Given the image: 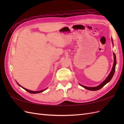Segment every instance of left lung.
Masks as SVG:
<instances>
[{"instance_id": "obj_1", "label": "left lung", "mask_w": 124, "mask_h": 124, "mask_svg": "<svg viewBox=\"0 0 124 124\" xmlns=\"http://www.w3.org/2000/svg\"><path fill=\"white\" fill-rule=\"evenodd\" d=\"M112 43L113 44V40L112 39ZM113 56H114V63H113V67H112V70L111 71V72L110 73V74H108V77L106 78V80H105L102 83H101L98 86H96V87H87V86H84L81 84H79L81 86H82L83 87L86 88V89L89 90V91H97V90H99V89H101V88L103 87L105 85L107 84L108 83V82H109L111 81V80L112 79V78H113L114 72H115V67H116V55L114 53H113Z\"/></svg>"}]
</instances>
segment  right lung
<instances>
[{
  "instance_id": "right-lung-1",
  "label": "right lung",
  "mask_w": 124,
  "mask_h": 124,
  "mask_svg": "<svg viewBox=\"0 0 124 124\" xmlns=\"http://www.w3.org/2000/svg\"><path fill=\"white\" fill-rule=\"evenodd\" d=\"M16 83H17V84L19 85L20 87H21L22 88H23V89H24L25 91H26L27 92H29V93H41V92H43V91H44L45 90H46V89H47V88H46V89H43V90H41V91H30V90H29V89H26V88H24V87H22V86H21L19 84H18L17 82H16Z\"/></svg>"
}]
</instances>
